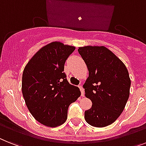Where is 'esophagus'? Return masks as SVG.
Returning a JSON list of instances; mask_svg holds the SVG:
<instances>
[{"instance_id":"34e87169","label":"esophagus","mask_w":146,"mask_h":146,"mask_svg":"<svg viewBox=\"0 0 146 146\" xmlns=\"http://www.w3.org/2000/svg\"><path fill=\"white\" fill-rule=\"evenodd\" d=\"M79 88H80V92H81V96H82V97H84V89L83 88V86H79Z\"/></svg>"}]
</instances>
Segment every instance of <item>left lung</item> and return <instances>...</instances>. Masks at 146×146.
<instances>
[{
	"label": "left lung",
	"instance_id": "8db88e82",
	"mask_svg": "<svg viewBox=\"0 0 146 146\" xmlns=\"http://www.w3.org/2000/svg\"><path fill=\"white\" fill-rule=\"evenodd\" d=\"M78 52L87 66L89 77L83 86L92 108L85 111L88 124L103 127L113 123L125 109L131 79L122 61L104 46H84Z\"/></svg>",
	"mask_w": 146,
	"mask_h": 146
}]
</instances>
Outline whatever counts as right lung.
Returning a JSON list of instances; mask_svg holds the SVG:
<instances>
[{"label": "right lung", "instance_id": "right-lung-1", "mask_svg": "<svg viewBox=\"0 0 146 146\" xmlns=\"http://www.w3.org/2000/svg\"><path fill=\"white\" fill-rule=\"evenodd\" d=\"M75 47L52 42L37 51L22 74L23 97L36 120L50 127L67 119L68 106L80 96L78 86L70 84L64 71L66 60Z\"/></svg>", "mask_w": 146, "mask_h": 146}]
</instances>
